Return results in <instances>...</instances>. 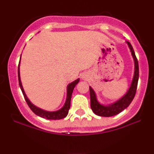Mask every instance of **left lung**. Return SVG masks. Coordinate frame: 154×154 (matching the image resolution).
Here are the masks:
<instances>
[{
    "mask_svg": "<svg viewBox=\"0 0 154 154\" xmlns=\"http://www.w3.org/2000/svg\"><path fill=\"white\" fill-rule=\"evenodd\" d=\"M129 47H130V51H131L132 55L133 56L134 61H135V74H134V77L132 79V82L130 86V89L128 90V93L126 95L122 98L121 99L115 102L114 103L111 104L110 106H103L100 105L98 103V100L95 97V92L92 89L91 87H90V95H91V107L93 110V113L98 116H112L116 114H119L123 110H125L126 108L129 106L131 102L133 100L135 97L136 91H137V82H138L139 78V66L138 61H137V57H136L135 51L133 50L132 45L130 42L127 41Z\"/></svg>",
    "mask_w": 154,
    "mask_h": 154,
    "instance_id": "8db88e82",
    "label": "left lung"
}]
</instances>
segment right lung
Instances as JSON below:
<instances>
[{"label": "right lung", "mask_w": 154, "mask_h": 154, "mask_svg": "<svg viewBox=\"0 0 154 154\" xmlns=\"http://www.w3.org/2000/svg\"><path fill=\"white\" fill-rule=\"evenodd\" d=\"M18 79H19V86H20L21 90H22L23 95H24V99H25L26 103H27V105L29 106V107L30 108L31 110L36 115L40 116V117L42 118H45V119H53V120L63 119V118L66 117L67 116V114H68L69 113V110L70 109V102H71L72 92H73V90L76 86V85L79 82V79H76V80L74 81L73 82L70 83V84L69 85L68 87H67V97H66V103H65L64 106H63L60 110L56 111H46L42 110V109H39V108L33 105V104L29 101V99L27 98V97H26V94L24 93V89H23L22 85V82H21V80H20V75H19V64L18 67Z\"/></svg>", "instance_id": "obj_1"}]
</instances>
